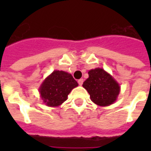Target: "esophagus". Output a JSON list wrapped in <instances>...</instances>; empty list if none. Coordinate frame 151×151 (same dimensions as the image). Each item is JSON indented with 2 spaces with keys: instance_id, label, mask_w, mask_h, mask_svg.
Segmentation results:
<instances>
[{
  "instance_id": "1",
  "label": "esophagus",
  "mask_w": 151,
  "mask_h": 151,
  "mask_svg": "<svg viewBox=\"0 0 151 151\" xmlns=\"http://www.w3.org/2000/svg\"><path fill=\"white\" fill-rule=\"evenodd\" d=\"M78 82V84H79V85H82L83 82H84V80H83V79H79Z\"/></svg>"
}]
</instances>
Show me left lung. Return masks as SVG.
Instances as JSON below:
<instances>
[{
  "instance_id": "1",
  "label": "left lung",
  "mask_w": 151,
  "mask_h": 151,
  "mask_svg": "<svg viewBox=\"0 0 151 151\" xmlns=\"http://www.w3.org/2000/svg\"><path fill=\"white\" fill-rule=\"evenodd\" d=\"M82 86L89 93L91 100L100 106L114 103L120 92L119 84L102 68L88 71V78L84 81Z\"/></svg>"
}]
</instances>
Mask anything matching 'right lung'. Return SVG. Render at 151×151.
Returning a JSON list of instances; mask_svg holds the SVG:
<instances>
[{
	"label": "right lung",
	"instance_id": "obj_1",
	"mask_svg": "<svg viewBox=\"0 0 151 151\" xmlns=\"http://www.w3.org/2000/svg\"><path fill=\"white\" fill-rule=\"evenodd\" d=\"M78 85L70 73L54 70L41 84L39 92L48 106H59L67 99L71 90Z\"/></svg>",
	"mask_w": 151,
	"mask_h": 151
}]
</instances>
